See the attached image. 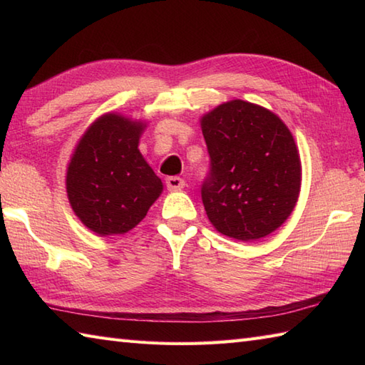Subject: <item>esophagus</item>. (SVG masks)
<instances>
[{
  "instance_id": "esophagus-1",
  "label": "esophagus",
  "mask_w": 365,
  "mask_h": 365,
  "mask_svg": "<svg viewBox=\"0 0 365 365\" xmlns=\"http://www.w3.org/2000/svg\"><path fill=\"white\" fill-rule=\"evenodd\" d=\"M166 187H168L169 191H178V190L185 188V180L180 177H177V175L168 177L166 178Z\"/></svg>"
}]
</instances>
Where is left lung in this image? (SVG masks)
Wrapping results in <instances>:
<instances>
[{
	"mask_svg": "<svg viewBox=\"0 0 365 365\" xmlns=\"http://www.w3.org/2000/svg\"><path fill=\"white\" fill-rule=\"evenodd\" d=\"M200 128L212 160L200 192L213 227L240 242L281 227L301 190L299 152L289 127L267 108L235 98L205 113Z\"/></svg>",
	"mask_w": 365,
	"mask_h": 365,
	"instance_id": "1",
	"label": "left lung"
}]
</instances>
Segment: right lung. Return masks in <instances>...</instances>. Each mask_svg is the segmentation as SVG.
I'll use <instances>...</instances> for the list:
<instances>
[{"label": "right lung", "instance_id": "add662e5", "mask_svg": "<svg viewBox=\"0 0 365 365\" xmlns=\"http://www.w3.org/2000/svg\"><path fill=\"white\" fill-rule=\"evenodd\" d=\"M147 123L106 113L91 123L67 165L73 213L100 237L123 235L141 222L163 192L161 178L139 152Z\"/></svg>", "mask_w": 365, "mask_h": 365}]
</instances>
